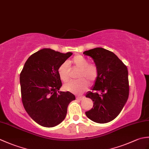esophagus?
Segmentation results:
<instances>
[{"mask_svg":"<svg viewBox=\"0 0 149 149\" xmlns=\"http://www.w3.org/2000/svg\"><path fill=\"white\" fill-rule=\"evenodd\" d=\"M84 99V97H82V96H81V97H79V96L76 97V99L79 100H83Z\"/></svg>","mask_w":149,"mask_h":149,"instance_id":"esophagus-1","label":"esophagus"}]
</instances>
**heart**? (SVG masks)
Instances as JSON below:
<instances>
[{"label":"heart","instance_id":"heart-1","mask_svg":"<svg viewBox=\"0 0 149 149\" xmlns=\"http://www.w3.org/2000/svg\"><path fill=\"white\" fill-rule=\"evenodd\" d=\"M68 63L79 70V73L77 75V79H79V80L69 82L65 84L63 88L66 91L80 95L86 91L89 86L87 81L93 83L97 79L98 77V68L95 65L90 64L88 59L81 55L74 56L70 61H68ZM58 73L60 79L64 83L69 80L70 71L67 62L63 63L59 66Z\"/></svg>","mask_w":149,"mask_h":149}]
</instances>
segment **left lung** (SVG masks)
<instances>
[{
	"label": "left lung",
	"instance_id": "obj_1",
	"mask_svg": "<svg viewBox=\"0 0 149 149\" xmlns=\"http://www.w3.org/2000/svg\"><path fill=\"white\" fill-rule=\"evenodd\" d=\"M93 59L98 68V77L86 97L93 107L86 115L92 121L105 123L112 121L121 112L129 97L127 68L113 52L97 47L83 52Z\"/></svg>",
	"mask_w": 149,
	"mask_h": 149
}]
</instances>
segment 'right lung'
Here are the masks:
<instances>
[{
	"label": "right lung",
	"instance_id": "1",
	"mask_svg": "<svg viewBox=\"0 0 149 149\" xmlns=\"http://www.w3.org/2000/svg\"><path fill=\"white\" fill-rule=\"evenodd\" d=\"M72 55V52L41 49L27 59L20 73L24 108L31 118L43 127H52L61 123L68 104L75 99L69 91H59L62 83L58 73L59 66Z\"/></svg>",
	"mask_w": 149,
	"mask_h": 149
}]
</instances>
